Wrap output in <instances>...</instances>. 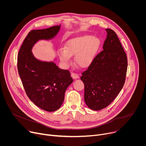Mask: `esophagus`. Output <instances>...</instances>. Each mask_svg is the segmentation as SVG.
<instances>
[{"instance_id":"obj_1","label":"esophagus","mask_w":146,"mask_h":146,"mask_svg":"<svg viewBox=\"0 0 146 146\" xmlns=\"http://www.w3.org/2000/svg\"><path fill=\"white\" fill-rule=\"evenodd\" d=\"M72 77L74 78V79H76V78H79V76L76 73H74V72H72Z\"/></svg>"}]
</instances>
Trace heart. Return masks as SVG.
I'll use <instances>...</instances> for the list:
<instances>
[{
	"mask_svg": "<svg viewBox=\"0 0 146 146\" xmlns=\"http://www.w3.org/2000/svg\"><path fill=\"white\" fill-rule=\"evenodd\" d=\"M100 44L99 40L90 35H82L69 40L65 49L59 51L61 62L65 65L70 64L71 56H75V63L80 68H86L92 62Z\"/></svg>",
	"mask_w": 146,
	"mask_h": 146,
	"instance_id": "b5f03b06",
	"label": "heart"
}]
</instances>
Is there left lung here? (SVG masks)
Wrapping results in <instances>:
<instances>
[{
    "instance_id": "8db88e82",
    "label": "left lung",
    "mask_w": 146,
    "mask_h": 146,
    "mask_svg": "<svg viewBox=\"0 0 146 146\" xmlns=\"http://www.w3.org/2000/svg\"><path fill=\"white\" fill-rule=\"evenodd\" d=\"M103 49L82 73L84 100L88 107L99 110L108 106L121 91L126 79L128 60L116 33L106 29Z\"/></svg>"
}]
</instances>
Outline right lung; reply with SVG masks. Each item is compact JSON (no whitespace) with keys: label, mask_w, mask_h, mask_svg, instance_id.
<instances>
[{"label":"right lung","mask_w":146,"mask_h":146,"mask_svg":"<svg viewBox=\"0 0 146 146\" xmlns=\"http://www.w3.org/2000/svg\"><path fill=\"white\" fill-rule=\"evenodd\" d=\"M59 29L60 25H56L32 30L24 39L17 58L18 74L27 96L35 105L50 112L60 108L73 80L68 70L60 69L54 62L37 60L31 50L38 40L53 38Z\"/></svg>","instance_id":"right-lung-1"}]
</instances>
